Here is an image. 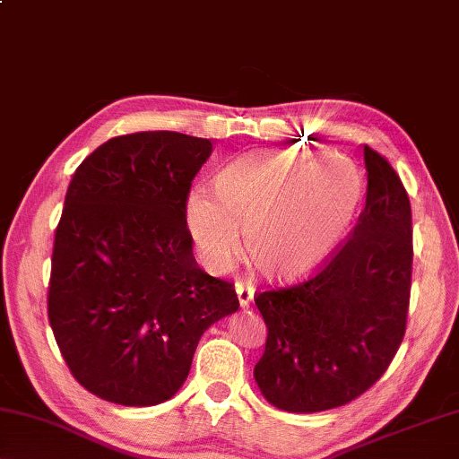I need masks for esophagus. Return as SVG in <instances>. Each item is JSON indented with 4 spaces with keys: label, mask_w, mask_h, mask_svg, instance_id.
I'll use <instances>...</instances> for the list:
<instances>
[{
    "label": "esophagus",
    "mask_w": 459,
    "mask_h": 459,
    "mask_svg": "<svg viewBox=\"0 0 459 459\" xmlns=\"http://www.w3.org/2000/svg\"><path fill=\"white\" fill-rule=\"evenodd\" d=\"M235 290H237V298H238V304H241V307H243V308H245V307H249V304H251V300H253V292H255V288H253V286H249V283L237 281V286H235Z\"/></svg>",
    "instance_id": "obj_1"
}]
</instances>
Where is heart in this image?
<instances>
[{"label":"heart","mask_w":459,"mask_h":459,"mask_svg":"<svg viewBox=\"0 0 459 459\" xmlns=\"http://www.w3.org/2000/svg\"><path fill=\"white\" fill-rule=\"evenodd\" d=\"M212 194L192 190L184 222L204 265L221 273L247 251L273 280L307 275L347 235L361 195L351 159L325 155L312 161L302 149H255L232 159L212 179Z\"/></svg>","instance_id":"heart-1"}]
</instances>
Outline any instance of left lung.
<instances>
[{
  "label": "left lung",
  "instance_id": "1",
  "mask_svg": "<svg viewBox=\"0 0 459 459\" xmlns=\"http://www.w3.org/2000/svg\"><path fill=\"white\" fill-rule=\"evenodd\" d=\"M366 206L310 278L255 296L267 326L255 382L288 412L349 404L380 380L406 331L412 214L386 157L363 147Z\"/></svg>",
  "mask_w": 459,
  "mask_h": 459
}]
</instances>
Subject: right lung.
<instances>
[{
    "instance_id": "1",
    "label": "right lung",
    "mask_w": 459,
    "mask_h": 459,
    "mask_svg": "<svg viewBox=\"0 0 459 459\" xmlns=\"http://www.w3.org/2000/svg\"><path fill=\"white\" fill-rule=\"evenodd\" d=\"M208 138L114 136L73 173L55 230L48 323L71 374L125 406L169 400L198 341L238 310L232 283L195 264L184 222Z\"/></svg>"
}]
</instances>
